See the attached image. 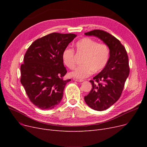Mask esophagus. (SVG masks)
Wrapping results in <instances>:
<instances>
[{
  "label": "esophagus",
  "instance_id": "obj_1",
  "mask_svg": "<svg viewBox=\"0 0 147 147\" xmlns=\"http://www.w3.org/2000/svg\"><path fill=\"white\" fill-rule=\"evenodd\" d=\"M73 80L74 81H76V82H82L83 81V80L82 79H78V78H73Z\"/></svg>",
  "mask_w": 147,
  "mask_h": 147
}]
</instances>
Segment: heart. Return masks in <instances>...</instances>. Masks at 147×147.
I'll return each instance as SVG.
<instances>
[{"instance_id": "heart-1", "label": "heart", "mask_w": 147, "mask_h": 147, "mask_svg": "<svg viewBox=\"0 0 147 147\" xmlns=\"http://www.w3.org/2000/svg\"><path fill=\"white\" fill-rule=\"evenodd\" d=\"M76 48L78 53L84 54L81 65L77 67L69 75L78 79H84L95 71H102L106 67L110 59V49L104 43L89 37H84L76 43ZM64 64L69 69L76 66L75 52L70 47H66L62 53Z\"/></svg>"}]
</instances>
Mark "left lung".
Wrapping results in <instances>:
<instances>
[{
  "label": "left lung",
  "instance_id": "8db88e82",
  "mask_svg": "<svg viewBox=\"0 0 147 147\" xmlns=\"http://www.w3.org/2000/svg\"><path fill=\"white\" fill-rule=\"evenodd\" d=\"M98 37L110 49V59L106 67L90 80L92 88L84 96L91 109L103 111L109 109L120 98L129 76L130 68L125 48L114 36L102 30H94L84 33Z\"/></svg>",
  "mask_w": 147,
  "mask_h": 147
}]
</instances>
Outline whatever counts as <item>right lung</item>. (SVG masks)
Segmentation results:
<instances>
[{"instance_id":"add662e5","label":"right lung","mask_w":147,"mask_h":147,"mask_svg":"<svg viewBox=\"0 0 147 147\" xmlns=\"http://www.w3.org/2000/svg\"><path fill=\"white\" fill-rule=\"evenodd\" d=\"M77 36L73 33H52L37 38L31 45L21 65V83L34 105L50 110L61 101L67 71L62 53Z\"/></svg>"}]
</instances>
